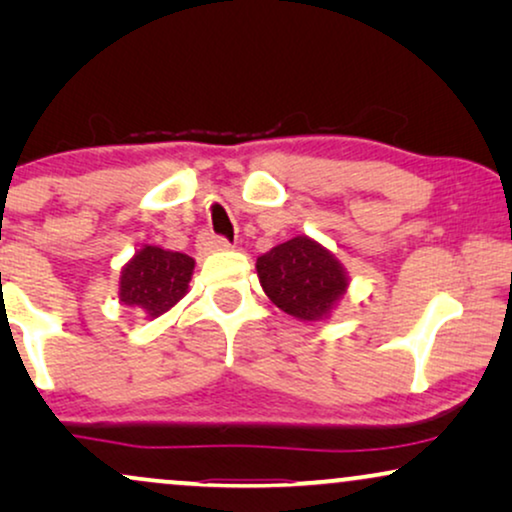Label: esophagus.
I'll use <instances>...</instances> for the list:
<instances>
[{
  "mask_svg": "<svg viewBox=\"0 0 512 512\" xmlns=\"http://www.w3.org/2000/svg\"><path fill=\"white\" fill-rule=\"evenodd\" d=\"M198 247H200L202 251H219V249H228V247H233V244H230V240H226V237H223V235L205 233V235H200Z\"/></svg>",
  "mask_w": 512,
  "mask_h": 512,
  "instance_id": "34e87169",
  "label": "esophagus"
}]
</instances>
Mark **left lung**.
Listing matches in <instances>:
<instances>
[{"instance_id": "obj_1", "label": "left lung", "mask_w": 512, "mask_h": 512, "mask_svg": "<svg viewBox=\"0 0 512 512\" xmlns=\"http://www.w3.org/2000/svg\"><path fill=\"white\" fill-rule=\"evenodd\" d=\"M258 279L272 303L291 317L319 321L347 289L340 263L307 237L270 249L256 261Z\"/></svg>"}]
</instances>
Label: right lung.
<instances>
[{"instance_id":"right-lung-1","label":"right lung","mask_w":512,"mask_h":512,"mask_svg":"<svg viewBox=\"0 0 512 512\" xmlns=\"http://www.w3.org/2000/svg\"><path fill=\"white\" fill-rule=\"evenodd\" d=\"M193 268L191 256L144 247L121 272L123 305L139 307L151 317H158L184 298Z\"/></svg>"}]
</instances>
